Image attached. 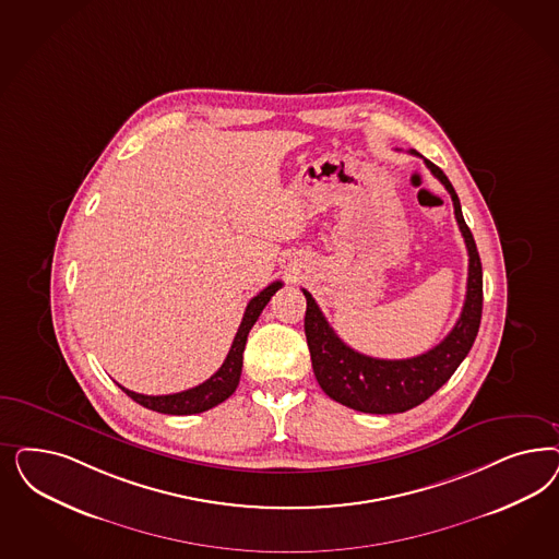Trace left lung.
<instances>
[{
	"label": "left lung",
	"mask_w": 559,
	"mask_h": 559,
	"mask_svg": "<svg viewBox=\"0 0 559 559\" xmlns=\"http://www.w3.org/2000/svg\"><path fill=\"white\" fill-rule=\"evenodd\" d=\"M415 154V152H412ZM419 156V154H417ZM433 177L440 180L451 193L454 217L459 222L461 235L465 238L468 252L467 296L463 312L451 333L432 347L430 352L407 358V360H379L364 356L343 343L333 326L326 323L323 312L310 292L302 289L307 296V333L308 349L314 377L321 389L333 401L342 403L349 409L364 414H403L424 403L451 379L459 364L467 358L468 349L477 337L484 308V271L481 259L475 247L473 235L465 224L461 212V201L454 193V187L447 175L424 158Z\"/></svg>",
	"instance_id": "1"
}]
</instances>
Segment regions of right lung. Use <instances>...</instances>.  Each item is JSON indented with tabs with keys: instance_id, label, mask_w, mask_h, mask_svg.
Wrapping results in <instances>:
<instances>
[{
	"instance_id": "1",
	"label": "right lung",
	"mask_w": 559,
	"mask_h": 559,
	"mask_svg": "<svg viewBox=\"0 0 559 559\" xmlns=\"http://www.w3.org/2000/svg\"><path fill=\"white\" fill-rule=\"evenodd\" d=\"M284 284L282 282H273L267 288L261 289L254 298H251V302L247 305L245 310V317H242V323L238 326V333H236L235 342L233 347L226 356L224 364L219 366L214 377L201 382L193 389H187V391H180L175 395H140V393H133L126 386H121L126 391L127 396H131L135 403L144 405L152 412H158V414L168 415H191L201 414V412H207L212 407L219 405L222 401H226L228 396L233 395L238 386V380H240V372H242V352H245V345H247V337H249V331L252 329V324L257 323L259 314L263 312V308L267 307V302L271 300V296L282 288Z\"/></svg>"
}]
</instances>
